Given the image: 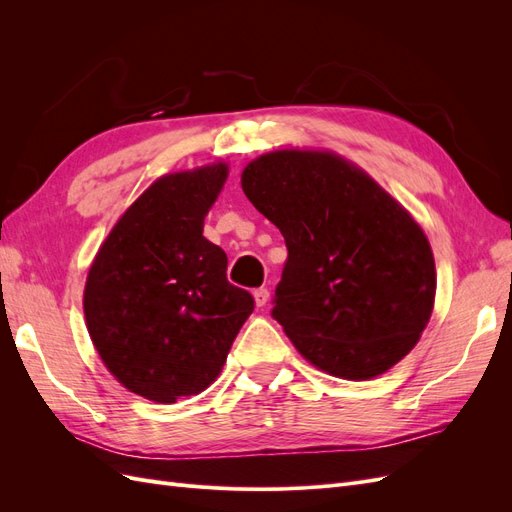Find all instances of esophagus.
Here are the masks:
<instances>
[{
    "instance_id": "34e87169",
    "label": "esophagus",
    "mask_w": 512,
    "mask_h": 512,
    "mask_svg": "<svg viewBox=\"0 0 512 512\" xmlns=\"http://www.w3.org/2000/svg\"><path fill=\"white\" fill-rule=\"evenodd\" d=\"M254 299H256L258 307H265L267 301H269V290L267 288H256L254 290Z\"/></svg>"
}]
</instances>
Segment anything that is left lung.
I'll return each instance as SVG.
<instances>
[{"mask_svg": "<svg viewBox=\"0 0 512 512\" xmlns=\"http://www.w3.org/2000/svg\"><path fill=\"white\" fill-rule=\"evenodd\" d=\"M241 188L286 241L271 316L331 376L369 380L414 348L436 297L425 232L363 170L322 151H275Z\"/></svg>", "mask_w": 512, "mask_h": 512, "instance_id": "left-lung-1", "label": "left lung"}]
</instances>
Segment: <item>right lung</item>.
Wrapping results in <instances>:
<instances>
[{"mask_svg": "<svg viewBox=\"0 0 512 512\" xmlns=\"http://www.w3.org/2000/svg\"><path fill=\"white\" fill-rule=\"evenodd\" d=\"M226 164L158 179L121 215L85 286L100 359L132 393L158 404L218 378L254 297L226 280L228 258L203 237Z\"/></svg>", "mask_w": 512, "mask_h": 512, "instance_id": "obj_1", "label": "right lung"}]
</instances>
